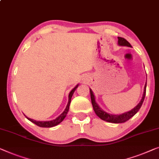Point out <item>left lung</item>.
I'll return each instance as SVG.
<instances>
[{"instance_id":"obj_1","label":"left lung","mask_w":159,"mask_h":159,"mask_svg":"<svg viewBox=\"0 0 159 159\" xmlns=\"http://www.w3.org/2000/svg\"><path fill=\"white\" fill-rule=\"evenodd\" d=\"M118 44L121 46H127V47H131V45L128 41L125 39L124 38L122 37H118ZM89 92H90V97H91V101H92V105H93V110L95 112L97 116H98L99 118H101L103 120L110 122V123H125V121H127L130 118H132L133 116H135V114L137 113V112L139 111L141 108V105L143 102V100L145 99V96H146V83L145 84L144 87V92L143 95L142 99L139 104L137 105V106L133 108L129 112H125V113L121 114V115H110L103 111L98 106V105L97 104L95 100V96L93 95V91L91 89H89Z\"/></svg>"}]
</instances>
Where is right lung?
<instances>
[{
  "label": "right lung",
  "mask_w": 159,
  "mask_h": 159,
  "mask_svg": "<svg viewBox=\"0 0 159 159\" xmlns=\"http://www.w3.org/2000/svg\"><path fill=\"white\" fill-rule=\"evenodd\" d=\"M77 87H78V84L70 93V95H69L68 104H67V105H66L65 110H64V111L62 112V113H61L59 117H57L56 119L53 120H51V121H36V120H33V119L29 118H27V117H26L27 119L29 120L32 122V123L36 124V125L39 126V127H42V128H51V127H53V126L58 125L59 123H60L63 120L64 118L66 117V114H67V112L69 111V108H70L71 99H72L73 93H74V92L75 91V89H77Z\"/></svg>",
  "instance_id": "1"
}]
</instances>
